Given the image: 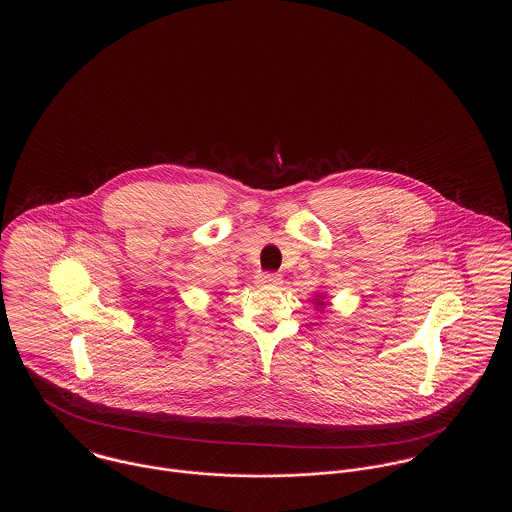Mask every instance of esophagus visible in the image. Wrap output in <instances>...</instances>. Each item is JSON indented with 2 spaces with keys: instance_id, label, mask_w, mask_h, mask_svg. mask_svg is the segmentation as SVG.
Listing matches in <instances>:
<instances>
[{
  "instance_id": "1",
  "label": "esophagus",
  "mask_w": 512,
  "mask_h": 512,
  "mask_svg": "<svg viewBox=\"0 0 512 512\" xmlns=\"http://www.w3.org/2000/svg\"><path fill=\"white\" fill-rule=\"evenodd\" d=\"M255 280L261 286H280L282 284V276L280 274H272V272H259L255 276Z\"/></svg>"
}]
</instances>
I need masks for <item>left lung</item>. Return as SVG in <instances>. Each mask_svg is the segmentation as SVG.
Here are the masks:
<instances>
[{
	"instance_id": "obj_1",
	"label": "left lung",
	"mask_w": 512,
	"mask_h": 512,
	"mask_svg": "<svg viewBox=\"0 0 512 512\" xmlns=\"http://www.w3.org/2000/svg\"><path fill=\"white\" fill-rule=\"evenodd\" d=\"M324 305H326V301H324V297H322V295H317V307H320V309H322V307H324Z\"/></svg>"
}]
</instances>
